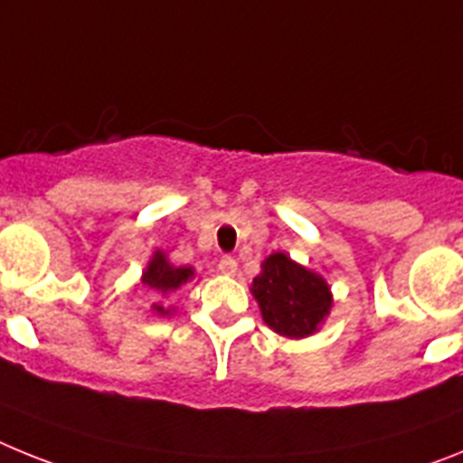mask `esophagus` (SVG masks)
<instances>
[{
	"label": "esophagus",
	"mask_w": 463,
	"mask_h": 463,
	"mask_svg": "<svg viewBox=\"0 0 463 463\" xmlns=\"http://www.w3.org/2000/svg\"><path fill=\"white\" fill-rule=\"evenodd\" d=\"M219 270L223 272V275H235V272H237V260L232 259V256H221Z\"/></svg>",
	"instance_id": "34e87169"
}]
</instances>
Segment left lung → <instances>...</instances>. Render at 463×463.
Returning <instances> with one entry per match:
<instances>
[{"instance_id": "left-lung-1", "label": "left lung", "mask_w": 463, "mask_h": 463, "mask_svg": "<svg viewBox=\"0 0 463 463\" xmlns=\"http://www.w3.org/2000/svg\"><path fill=\"white\" fill-rule=\"evenodd\" d=\"M251 293L259 300L265 324L287 337L315 333L331 309V291L324 277L305 270L284 254L265 259Z\"/></svg>"}]
</instances>
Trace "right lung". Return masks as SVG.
<instances>
[{
	"label": "right lung",
	"mask_w": 463,
	"mask_h": 463,
	"mask_svg": "<svg viewBox=\"0 0 463 463\" xmlns=\"http://www.w3.org/2000/svg\"><path fill=\"white\" fill-rule=\"evenodd\" d=\"M193 277V268H176V265L167 263L163 254H156L148 263L146 272H144V284H146L151 291H158V293H172L176 288L186 284L188 279ZM154 309L158 315H170V309H165L160 303H154Z\"/></svg>",
	"instance_id": "add662e5"
}]
</instances>
